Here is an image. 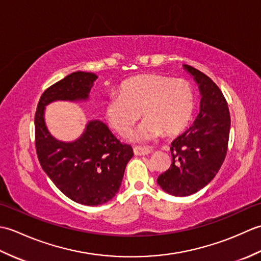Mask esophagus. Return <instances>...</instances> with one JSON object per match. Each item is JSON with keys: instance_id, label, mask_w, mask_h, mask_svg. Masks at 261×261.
<instances>
[{"instance_id": "34e87169", "label": "esophagus", "mask_w": 261, "mask_h": 261, "mask_svg": "<svg viewBox=\"0 0 261 261\" xmlns=\"http://www.w3.org/2000/svg\"><path fill=\"white\" fill-rule=\"evenodd\" d=\"M134 152H135V154H137V156H145V154L151 153L152 150L148 147H135Z\"/></svg>"}]
</instances>
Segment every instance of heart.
Returning a JSON list of instances; mask_svg holds the SVG:
<instances>
[{
  "label": "heart",
  "instance_id": "b5f03b06",
  "mask_svg": "<svg viewBox=\"0 0 261 261\" xmlns=\"http://www.w3.org/2000/svg\"><path fill=\"white\" fill-rule=\"evenodd\" d=\"M194 111V94L184 80L147 74L123 82L119 95L108 98L104 114L111 127L121 136L130 132L141 112L142 123L132 134L137 142L154 139L164 134H179L190 123Z\"/></svg>",
  "mask_w": 261,
  "mask_h": 261
}]
</instances>
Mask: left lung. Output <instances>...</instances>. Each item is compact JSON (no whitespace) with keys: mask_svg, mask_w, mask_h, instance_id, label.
Returning a JSON list of instances; mask_svg holds the SVG:
<instances>
[{"mask_svg":"<svg viewBox=\"0 0 261 261\" xmlns=\"http://www.w3.org/2000/svg\"><path fill=\"white\" fill-rule=\"evenodd\" d=\"M201 94L199 113L190 129L171 142L173 163L157 182L174 196H188L202 190L222 166L230 135V112L218 85L192 66L184 65Z\"/></svg>","mask_w":261,"mask_h":261,"instance_id":"obj_1","label":"left lung"}]
</instances>
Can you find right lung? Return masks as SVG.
Returning <instances> with one entry per match:
<instances>
[{
  "instance_id": "right-lung-1",
  "label": "right lung",
  "mask_w": 261,
  "mask_h": 261,
  "mask_svg": "<svg viewBox=\"0 0 261 261\" xmlns=\"http://www.w3.org/2000/svg\"><path fill=\"white\" fill-rule=\"evenodd\" d=\"M97 76L75 71L43 92L35 116L36 149L43 171L58 190L76 203L96 206L119 192L125 166L134 156L129 145H122L108 125L88 121L74 141L55 138L45 122V110L56 101H87Z\"/></svg>"
}]
</instances>
